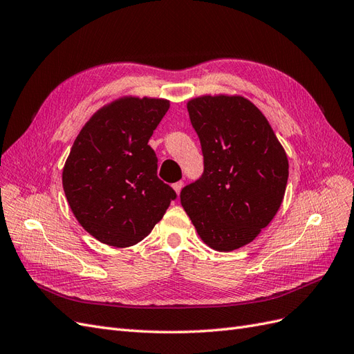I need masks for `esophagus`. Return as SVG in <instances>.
Instances as JSON below:
<instances>
[{
    "label": "esophagus",
    "mask_w": 354,
    "mask_h": 354,
    "mask_svg": "<svg viewBox=\"0 0 354 354\" xmlns=\"http://www.w3.org/2000/svg\"><path fill=\"white\" fill-rule=\"evenodd\" d=\"M183 187H184V183H183V180H179V183H175V184H174V189L176 191V194H179V193H180V189H183Z\"/></svg>",
    "instance_id": "1"
}]
</instances>
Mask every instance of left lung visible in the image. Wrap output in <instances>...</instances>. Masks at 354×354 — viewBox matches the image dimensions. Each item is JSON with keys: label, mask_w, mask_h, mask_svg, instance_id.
<instances>
[{"label": "left lung", "mask_w": 354, "mask_h": 354, "mask_svg": "<svg viewBox=\"0 0 354 354\" xmlns=\"http://www.w3.org/2000/svg\"><path fill=\"white\" fill-rule=\"evenodd\" d=\"M187 108L205 169L180 191V203L207 246L239 249L277 214L289 176L286 153L264 114L245 97L201 96Z\"/></svg>", "instance_id": "8db88e82"}]
</instances>
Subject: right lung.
Segmentation results:
<instances>
[{
  "label": "right lung",
  "instance_id": "1",
  "mask_svg": "<svg viewBox=\"0 0 354 354\" xmlns=\"http://www.w3.org/2000/svg\"><path fill=\"white\" fill-rule=\"evenodd\" d=\"M167 109L165 99H118L87 121L71 148L62 174L66 200L82 227L105 245H136L176 198L158 179L148 145Z\"/></svg>",
  "mask_w": 354,
  "mask_h": 354
}]
</instances>
